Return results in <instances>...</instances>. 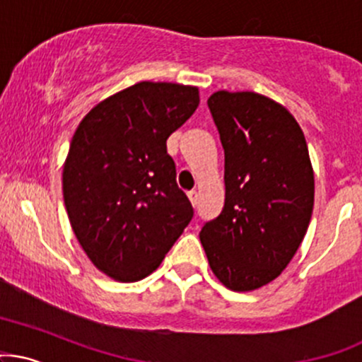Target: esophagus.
<instances>
[{
  "label": "esophagus",
  "instance_id": "obj_1",
  "mask_svg": "<svg viewBox=\"0 0 362 362\" xmlns=\"http://www.w3.org/2000/svg\"><path fill=\"white\" fill-rule=\"evenodd\" d=\"M187 196H189L190 202H192V206H197V201H199V192H197V190H190Z\"/></svg>",
  "mask_w": 362,
  "mask_h": 362
}]
</instances>
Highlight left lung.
<instances>
[{
	"label": "left lung",
	"mask_w": 362,
	"mask_h": 362,
	"mask_svg": "<svg viewBox=\"0 0 362 362\" xmlns=\"http://www.w3.org/2000/svg\"><path fill=\"white\" fill-rule=\"evenodd\" d=\"M225 151V206L199 237L230 291L269 284L299 249L315 204V175L303 130L273 99L218 90L208 99Z\"/></svg>",
	"instance_id": "8db88e82"
}]
</instances>
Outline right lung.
<instances>
[{
    "label": "right lung",
    "mask_w": 362,
    "mask_h": 362,
    "mask_svg": "<svg viewBox=\"0 0 362 362\" xmlns=\"http://www.w3.org/2000/svg\"><path fill=\"white\" fill-rule=\"evenodd\" d=\"M197 106V87L139 82L94 106L75 130L65 208L87 257L115 280L153 273L192 220L166 139Z\"/></svg>",
    "instance_id": "right-lung-1"
}]
</instances>
